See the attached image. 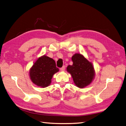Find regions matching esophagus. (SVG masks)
<instances>
[{
	"instance_id": "esophagus-1",
	"label": "esophagus",
	"mask_w": 126,
	"mask_h": 126,
	"mask_svg": "<svg viewBox=\"0 0 126 126\" xmlns=\"http://www.w3.org/2000/svg\"><path fill=\"white\" fill-rule=\"evenodd\" d=\"M65 70V66H63L62 67H61V68H60V71H64Z\"/></svg>"
}]
</instances>
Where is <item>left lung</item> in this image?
<instances>
[{
    "instance_id": "obj_1",
    "label": "left lung",
    "mask_w": 126,
    "mask_h": 126,
    "mask_svg": "<svg viewBox=\"0 0 126 126\" xmlns=\"http://www.w3.org/2000/svg\"><path fill=\"white\" fill-rule=\"evenodd\" d=\"M71 59L73 65L67 66V71L70 73L74 84L78 88H85L94 78L95 71L93 65L80 53L74 54Z\"/></svg>"
}]
</instances>
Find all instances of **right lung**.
I'll return each mask as SVG.
<instances>
[{
  "label": "right lung",
  "instance_id": "right-lung-1",
  "mask_svg": "<svg viewBox=\"0 0 126 126\" xmlns=\"http://www.w3.org/2000/svg\"><path fill=\"white\" fill-rule=\"evenodd\" d=\"M59 70L55 61L46 55L38 58L29 70L31 80L36 85L44 88L50 85L53 76Z\"/></svg>",
  "mask_w": 126,
  "mask_h": 126
}]
</instances>
